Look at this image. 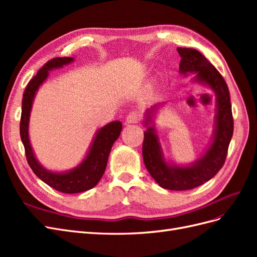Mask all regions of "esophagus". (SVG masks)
Segmentation results:
<instances>
[{
  "mask_svg": "<svg viewBox=\"0 0 257 257\" xmlns=\"http://www.w3.org/2000/svg\"><path fill=\"white\" fill-rule=\"evenodd\" d=\"M127 124H133V123H137L139 121V114L137 112H131L128 113V115L126 116L125 119Z\"/></svg>",
  "mask_w": 257,
  "mask_h": 257,
  "instance_id": "esophagus-1",
  "label": "esophagus"
}]
</instances>
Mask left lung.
Listing matches in <instances>:
<instances>
[{
	"instance_id": "obj_1",
	"label": "left lung",
	"mask_w": 257,
	"mask_h": 257,
	"mask_svg": "<svg viewBox=\"0 0 257 257\" xmlns=\"http://www.w3.org/2000/svg\"><path fill=\"white\" fill-rule=\"evenodd\" d=\"M181 57L179 73L184 77L194 75L192 83L209 89L215 96L213 132L207 149L190 164H177L165 158L155 119L166 103L148 108L143 124L147 127L143 145V158L148 172L163 189L185 191L199 186L213 178L222 168L234 132L230 97L227 84L215 67L199 51L177 48Z\"/></svg>"
}]
</instances>
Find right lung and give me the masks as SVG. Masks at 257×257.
I'll use <instances>...</instances> for the list:
<instances>
[{
    "mask_svg": "<svg viewBox=\"0 0 257 257\" xmlns=\"http://www.w3.org/2000/svg\"><path fill=\"white\" fill-rule=\"evenodd\" d=\"M75 58H54L48 61L36 76L28 83L22 98V111L20 121V137L25 146L27 160L33 173L54 190L62 193L74 194L88 191L98 183L107 166V161L111 148L122 131L121 121H112L99 127L88 148L84 158L78 165L64 172H56L44 167L37 160L31 145L29 136V124L31 111L36 93L47 80L51 71L62 68L73 63Z\"/></svg>",
    "mask_w": 257,
    "mask_h": 257,
    "instance_id": "right-lung-1",
    "label": "right lung"
}]
</instances>
